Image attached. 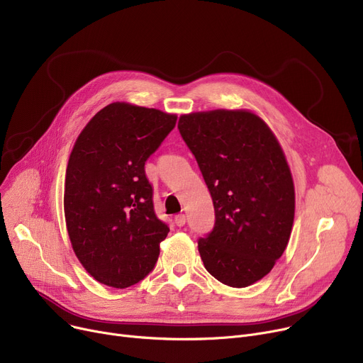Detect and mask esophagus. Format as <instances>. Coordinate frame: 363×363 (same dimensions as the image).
I'll return each instance as SVG.
<instances>
[{"instance_id": "1", "label": "esophagus", "mask_w": 363, "mask_h": 363, "mask_svg": "<svg viewBox=\"0 0 363 363\" xmlns=\"http://www.w3.org/2000/svg\"><path fill=\"white\" fill-rule=\"evenodd\" d=\"M185 222H186V218H185V215H177L175 216V223H177V226H184L185 225Z\"/></svg>"}]
</instances>
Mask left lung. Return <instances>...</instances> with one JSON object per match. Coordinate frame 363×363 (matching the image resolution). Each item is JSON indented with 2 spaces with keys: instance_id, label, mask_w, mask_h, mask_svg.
<instances>
[{
  "instance_id": "8db88e82",
  "label": "left lung",
  "mask_w": 363,
  "mask_h": 363,
  "mask_svg": "<svg viewBox=\"0 0 363 363\" xmlns=\"http://www.w3.org/2000/svg\"><path fill=\"white\" fill-rule=\"evenodd\" d=\"M178 129L215 207L199 240L204 268L234 289L268 275L289 244L296 208L291 170L275 133L250 110L182 114Z\"/></svg>"
}]
</instances>
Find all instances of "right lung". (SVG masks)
Listing matches in <instances>:
<instances>
[{
  "label": "right lung",
  "instance_id": "1",
  "mask_svg": "<svg viewBox=\"0 0 363 363\" xmlns=\"http://www.w3.org/2000/svg\"><path fill=\"white\" fill-rule=\"evenodd\" d=\"M177 114L129 103L101 108L79 133L65 181V218L72 249L86 272L126 289L155 268L169 228L152 207L144 164Z\"/></svg>",
  "mask_w": 363,
  "mask_h": 363
}]
</instances>
